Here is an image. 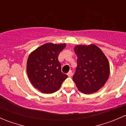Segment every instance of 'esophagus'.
I'll return each instance as SVG.
<instances>
[{
  "label": "esophagus",
  "mask_w": 126,
  "mask_h": 126,
  "mask_svg": "<svg viewBox=\"0 0 126 126\" xmlns=\"http://www.w3.org/2000/svg\"><path fill=\"white\" fill-rule=\"evenodd\" d=\"M72 71H69V72H68V77H71V76H72Z\"/></svg>",
  "instance_id": "34e87169"
}]
</instances>
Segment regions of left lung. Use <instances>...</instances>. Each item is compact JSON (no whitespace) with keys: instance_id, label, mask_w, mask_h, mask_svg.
I'll use <instances>...</instances> for the list:
<instances>
[{"instance_id":"8db88e82","label":"left lung","mask_w":126,"mask_h":126,"mask_svg":"<svg viewBox=\"0 0 126 126\" xmlns=\"http://www.w3.org/2000/svg\"><path fill=\"white\" fill-rule=\"evenodd\" d=\"M74 52L77 66L72 79L80 91L91 94L105 85L110 74V65L102 50L96 45H77Z\"/></svg>"}]
</instances>
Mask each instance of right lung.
<instances>
[{"label": "right lung", "mask_w": 126, "mask_h": 126, "mask_svg": "<svg viewBox=\"0 0 126 126\" xmlns=\"http://www.w3.org/2000/svg\"><path fill=\"white\" fill-rule=\"evenodd\" d=\"M66 44L46 43L38 47L29 56L27 72L34 87L44 93L57 91L68 76L62 72L58 60Z\"/></svg>", "instance_id": "right-lung-1"}]
</instances>
